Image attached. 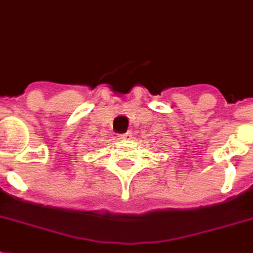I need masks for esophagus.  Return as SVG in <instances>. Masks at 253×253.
Returning a JSON list of instances; mask_svg holds the SVG:
<instances>
[{"label": "esophagus", "mask_w": 253, "mask_h": 253, "mask_svg": "<svg viewBox=\"0 0 253 253\" xmlns=\"http://www.w3.org/2000/svg\"><path fill=\"white\" fill-rule=\"evenodd\" d=\"M131 131H126V133H124V134H119V139H122V141H129V139H131Z\"/></svg>", "instance_id": "obj_1"}]
</instances>
